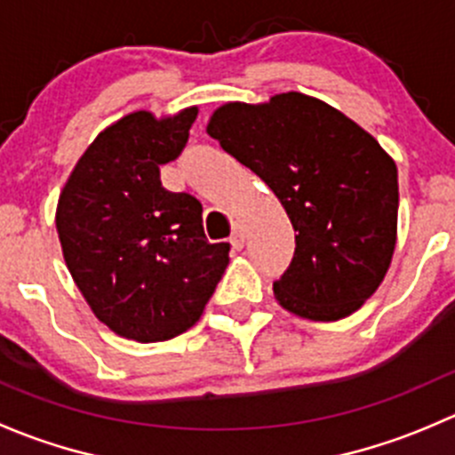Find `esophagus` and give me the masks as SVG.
I'll return each instance as SVG.
<instances>
[{"mask_svg":"<svg viewBox=\"0 0 455 455\" xmlns=\"http://www.w3.org/2000/svg\"><path fill=\"white\" fill-rule=\"evenodd\" d=\"M244 242H246V231L242 224H235V228H233V235H231V246L235 251H242L244 249Z\"/></svg>","mask_w":455,"mask_h":455,"instance_id":"1","label":"esophagus"}]
</instances>
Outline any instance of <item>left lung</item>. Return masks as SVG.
Returning a JSON list of instances; mask_svg holds the SVG:
<instances>
[{
    "label": "left lung",
    "instance_id": "left-lung-1",
    "mask_svg": "<svg viewBox=\"0 0 455 455\" xmlns=\"http://www.w3.org/2000/svg\"><path fill=\"white\" fill-rule=\"evenodd\" d=\"M273 189L295 228V255L273 283L291 313L337 321L379 288L392 261L398 172L365 130L299 92L227 103L206 127Z\"/></svg>",
    "mask_w": 455,
    "mask_h": 455
}]
</instances>
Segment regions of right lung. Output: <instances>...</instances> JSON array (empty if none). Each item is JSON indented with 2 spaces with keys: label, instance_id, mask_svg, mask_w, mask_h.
Returning a JSON list of instances; mask_svg holds the SVG:
<instances>
[{
  "label": "right lung",
  "instance_id": "1",
  "mask_svg": "<svg viewBox=\"0 0 455 455\" xmlns=\"http://www.w3.org/2000/svg\"><path fill=\"white\" fill-rule=\"evenodd\" d=\"M196 116V108L163 121L127 114L87 147L59 198V240L76 286L108 328L140 343L189 330L228 266L231 244H209L200 200L160 182Z\"/></svg>",
  "mask_w": 455,
  "mask_h": 455
}]
</instances>
